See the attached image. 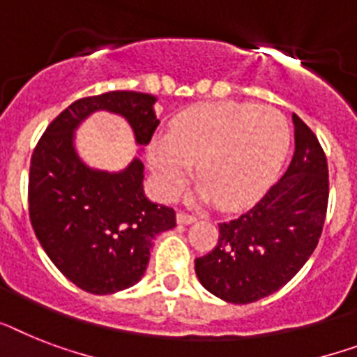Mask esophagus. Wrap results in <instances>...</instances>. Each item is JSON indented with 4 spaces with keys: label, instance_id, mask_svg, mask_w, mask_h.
<instances>
[{
    "label": "esophagus",
    "instance_id": "esophagus-1",
    "mask_svg": "<svg viewBox=\"0 0 357 357\" xmlns=\"http://www.w3.org/2000/svg\"><path fill=\"white\" fill-rule=\"evenodd\" d=\"M176 220H178L179 225H188V224H194V222H196V216H192V214H187V213H178Z\"/></svg>",
    "mask_w": 357,
    "mask_h": 357
}]
</instances>
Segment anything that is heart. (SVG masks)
<instances>
[{
    "instance_id": "obj_1",
    "label": "heart",
    "mask_w": 357,
    "mask_h": 357,
    "mask_svg": "<svg viewBox=\"0 0 357 357\" xmlns=\"http://www.w3.org/2000/svg\"><path fill=\"white\" fill-rule=\"evenodd\" d=\"M289 139L288 119L271 106L202 102L176 115L169 133L152 137L146 158L163 198L178 194L196 163V198L236 211L273 183Z\"/></svg>"
}]
</instances>
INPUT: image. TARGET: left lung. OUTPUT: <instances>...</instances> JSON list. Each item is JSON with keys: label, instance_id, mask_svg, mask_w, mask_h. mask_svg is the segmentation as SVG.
<instances>
[{"label": "left lung", "instance_id": "8db88e82", "mask_svg": "<svg viewBox=\"0 0 357 357\" xmlns=\"http://www.w3.org/2000/svg\"><path fill=\"white\" fill-rule=\"evenodd\" d=\"M288 170L240 218L220 224L216 248L196 259L207 291L233 304L268 297L294 279L317 248L328 207V165L314 132L291 115Z\"/></svg>", "mask_w": 357, "mask_h": 357}]
</instances>
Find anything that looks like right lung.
I'll list each match as a JSON object with an SVG mask.
<instances>
[{"instance_id": "right-lung-1", "label": "right lung", "mask_w": 357, "mask_h": 357, "mask_svg": "<svg viewBox=\"0 0 357 357\" xmlns=\"http://www.w3.org/2000/svg\"><path fill=\"white\" fill-rule=\"evenodd\" d=\"M158 98L137 91L75 100L49 124L31 158L29 216L34 234L56 266L84 291L108 295L143 279L152 240L176 227L174 208L144 196V165L108 172L78 155L75 132L95 112H108L130 124L137 146L158 128Z\"/></svg>"}]
</instances>
